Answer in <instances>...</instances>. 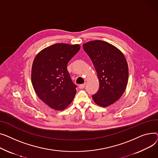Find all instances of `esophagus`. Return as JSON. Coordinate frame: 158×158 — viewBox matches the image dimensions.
Returning <instances> with one entry per match:
<instances>
[{
	"label": "esophagus",
	"instance_id": "obj_1",
	"mask_svg": "<svg viewBox=\"0 0 158 158\" xmlns=\"http://www.w3.org/2000/svg\"><path fill=\"white\" fill-rule=\"evenodd\" d=\"M85 85H86L85 83H83V84H81V85H79V88H80V89H83V88H84V87H85Z\"/></svg>",
	"mask_w": 158,
	"mask_h": 158
}]
</instances>
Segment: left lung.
I'll list each match as a JSON object with an SVG mask.
<instances>
[{
	"mask_svg": "<svg viewBox=\"0 0 158 158\" xmlns=\"http://www.w3.org/2000/svg\"><path fill=\"white\" fill-rule=\"evenodd\" d=\"M83 48L94 64L99 81L92 99L103 107L114 103L127 86L129 73L125 57L114 46L101 40L83 44Z\"/></svg>",
	"mask_w": 158,
	"mask_h": 158,
	"instance_id": "left-lung-1",
	"label": "left lung"
}]
</instances>
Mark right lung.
Masks as SVG:
<instances>
[{
	"instance_id": "right-lung-1",
	"label": "right lung",
	"mask_w": 158,
	"mask_h": 158,
	"mask_svg": "<svg viewBox=\"0 0 158 158\" xmlns=\"http://www.w3.org/2000/svg\"><path fill=\"white\" fill-rule=\"evenodd\" d=\"M80 49L79 44H54L41 50L34 60L31 80L34 90L44 103L54 110H63L75 98L77 85L67 66Z\"/></svg>"
}]
</instances>
